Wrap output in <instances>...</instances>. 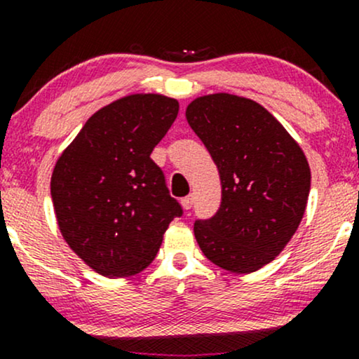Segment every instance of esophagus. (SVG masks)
<instances>
[{
  "instance_id": "esophagus-1",
  "label": "esophagus",
  "mask_w": 359,
  "mask_h": 359,
  "mask_svg": "<svg viewBox=\"0 0 359 359\" xmlns=\"http://www.w3.org/2000/svg\"><path fill=\"white\" fill-rule=\"evenodd\" d=\"M192 203H194L192 196H187V197H184V199L180 201V204H182V208L185 209V211H189V209L192 208Z\"/></svg>"
}]
</instances>
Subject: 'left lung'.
<instances>
[{"label": "left lung", "instance_id": "8db88e82", "mask_svg": "<svg viewBox=\"0 0 359 359\" xmlns=\"http://www.w3.org/2000/svg\"><path fill=\"white\" fill-rule=\"evenodd\" d=\"M185 116L221 177V205L194 222L205 258L234 273L270 263L297 231L311 191L307 158L258 102L233 94L197 97Z\"/></svg>", "mask_w": 359, "mask_h": 359}]
</instances>
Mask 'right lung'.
Instances as JSON below:
<instances>
[{
	"instance_id": "1",
	"label": "right lung",
	"mask_w": 359,
	"mask_h": 359,
	"mask_svg": "<svg viewBox=\"0 0 359 359\" xmlns=\"http://www.w3.org/2000/svg\"><path fill=\"white\" fill-rule=\"evenodd\" d=\"M177 113L172 97L126 96L94 113L57 160L50 192L62 236L104 277L150 265L184 214L150 156Z\"/></svg>"
}]
</instances>
